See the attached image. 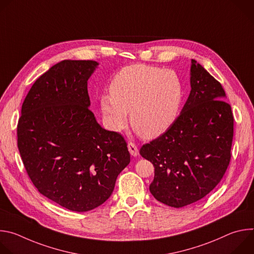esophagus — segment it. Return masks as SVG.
<instances>
[{
  "instance_id": "34e87169",
  "label": "esophagus",
  "mask_w": 254,
  "mask_h": 254,
  "mask_svg": "<svg viewBox=\"0 0 254 254\" xmlns=\"http://www.w3.org/2000/svg\"><path fill=\"white\" fill-rule=\"evenodd\" d=\"M127 149H128V151H129V153L132 157L138 156V154H139L138 153V148L136 147V144H134L133 142H128L127 143Z\"/></svg>"
}]
</instances>
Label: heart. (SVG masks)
I'll return each instance as SVG.
<instances>
[{
    "mask_svg": "<svg viewBox=\"0 0 254 254\" xmlns=\"http://www.w3.org/2000/svg\"><path fill=\"white\" fill-rule=\"evenodd\" d=\"M111 94L100 97V108L113 130L127 125L143 138H156L177 122L184 100V87L172 70L144 64L121 69L110 84Z\"/></svg>",
    "mask_w": 254,
    "mask_h": 254,
    "instance_id": "b5f03b06",
    "label": "heart"
}]
</instances>
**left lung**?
Segmentation results:
<instances>
[{"mask_svg": "<svg viewBox=\"0 0 254 254\" xmlns=\"http://www.w3.org/2000/svg\"><path fill=\"white\" fill-rule=\"evenodd\" d=\"M190 84L177 122L139 150L155 168L152 195L174 208L209 194L221 181L231 158L234 120L222 85L194 59Z\"/></svg>", "mask_w": 254, "mask_h": 254, "instance_id": "1", "label": "left lung"}]
</instances>
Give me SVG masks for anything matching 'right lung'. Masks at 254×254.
Wrapping results in <instances>:
<instances>
[{
    "label": "right lung",
    "instance_id": "add662e5",
    "mask_svg": "<svg viewBox=\"0 0 254 254\" xmlns=\"http://www.w3.org/2000/svg\"><path fill=\"white\" fill-rule=\"evenodd\" d=\"M98 62L63 60L41 75L21 110L18 149L34 186L48 199L86 212L111 197L129 164L125 138L100 127L87 81Z\"/></svg>",
    "mask_w": 254,
    "mask_h": 254
}]
</instances>
